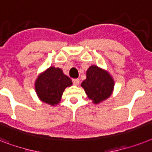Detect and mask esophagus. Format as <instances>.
<instances>
[{
	"label": "esophagus",
	"mask_w": 152,
	"mask_h": 152,
	"mask_svg": "<svg viewBox=\"0 0 152 152\" xmlns=\"http://www.w3.org/2000/svg\"><path fill=\"white\" fill-rule=\"evenodd\" d=\"M79 79L78 78H74L72 79V82L75 85H79Z\"/></svg>",
	"instance_id": "obj_1"
}]
</instances>
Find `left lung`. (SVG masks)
I'll list each match as a JSON object with an SVG mask.
<instances>
[{"mask_svg":"<svg viewBox=\"0 0 152 152\" xmlns=\"http://www.w3.org/2000/svg\"><path fill=\"white\" fill-rule=\"evenodd\" d=\"M86 75L87 77L81 83V86L94 103H99L110 97L114 82L109 73L96 66H91Z\"/></svg>","mask_w":152,"mask_h":152,"instance_id":"left-lung-1","label":"left lung"}]
</instances>
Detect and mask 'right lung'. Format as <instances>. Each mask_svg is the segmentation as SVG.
Instances as JSON below:
<instances>
[{
  "label": "right lung",
  "mask_w": 152,
  "mask_h": 152,
  "mask_svg": "<svg viewBox=\"0 0 152 152\" xmlns=\"http://www.w3.org/2000/svg\"><path fill=\"white\" fill-rule=\"evenodd\" d=\"M71 85V78L64 75L61 69L51 67L38 77L36 91L40 99L53 106L61 101L65 88Z\"/></svg>",
  "instance_id": "obj_1"
}]
</instances>
